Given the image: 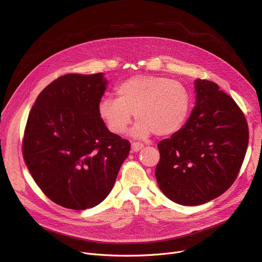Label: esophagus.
Segmentation results:
<instances>
[{
    "instance_id": "1",
    "label": "esophagus",
    "mask_w": 262,
    "mask_h": 262,
    "mask_svg": "<svg viewBox=\"0 0 262 262\" xmlns=\"http://www.w3.org/2000/svg\"><path fill=\"white\" fill-rule=\"evenodd\" d=\"M130 147H132L133 152H139L140 149H142L143 144H142V143H139V142H133L132 145H130Z\"/></svg>"
}]
</instances>
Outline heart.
Returning a JSON list of instances; mask_svg holds the SVG:
<instances>
[{
  "instance_id": "heart-1",
  "label": "heart",
  "mask_w": 262,
  "mask_h": 262,
  "mask_svg": "<svg viewBox=\"0 0 262 262\" xmlns=\"http://www.w3.org/2000/svg\"><path fill=\"white\" fill-rule=\"evenodd\" d=\"M117 99L103 98L98 113L110 133H125L134 114L137 123L130 132L143 139L154 133L169 136L185 124L191 106L190 93L182 82L156 75H136L116 88Z\"/></svg>"
}]
</instances>
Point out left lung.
I'll list each match as a JSON object with an SVG mask.
<instances>
[{"label":"left lung","instance_id":"8db88e82","mask_svg":"<svg viewBox=\"0 0 262 262\" xmlns=\"http://www.w3.org/2000/svg\"><path fill=\"white\" fill-rule=\"evenodd\" d=\"M194 90L195 105L185 125L157 145V184L168 199L185 206L223 194L249 144V127L236 102L210 80L195 79Z\"/></svg>","mask_w":262,"mask_h":262}]
</instances>
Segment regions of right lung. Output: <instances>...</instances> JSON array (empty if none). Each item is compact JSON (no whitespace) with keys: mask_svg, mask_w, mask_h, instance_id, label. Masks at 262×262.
<instances>
[{"mask_svg":"<svg viewBox=\"0 0 262 262\" xmlns=\"http://www.w3.org/2000/svg\"><path fill=\"white\" fill-rule=\"evenodd\" d=\"M103 73L67 74L40 92L27 119L23 157L43 193L62 207L84 210L112 191L130 143L110 133L98 105Z\"/></svg>","mask_w":262,"mask_h":262,"instance_id":"1","label":"right lung"}]
</instances>
